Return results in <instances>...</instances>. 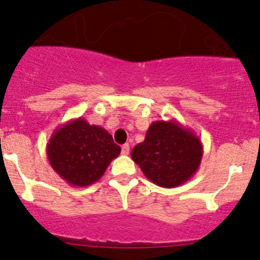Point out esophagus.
Segmentation results:
<instances>
[{"label": "esophagus", "mask_w": 260, "mask_h": 260, "mask_svg": "<svg viewBox=\"0 0 260 260\" xmlns=\"http://www.w3.org/2000/svg\"><path fill=\"white\" fill-rule=\"evenodd\" d=\"M121 154H123V155H128V154H129V145L124 144L121 146Z\"/></svg>", "instance_id": "esophagus-1"}]
</instances>
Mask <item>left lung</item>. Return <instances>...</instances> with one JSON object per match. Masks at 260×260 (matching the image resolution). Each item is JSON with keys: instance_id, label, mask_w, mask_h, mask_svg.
<instances>
[{"instance_id": "left-lung-1", "label": "left lung", "mask_w": 260, "mask_h": 260, "mask_svg": "<svg viewBox=\"0 0 260 260\" xmlns=\"http://www.w3.org/2000/svg\"><path fill=\"white\" fill-rule=\"evenodd\" d=\"M202 155L200 137L176 119L153 121L144 141L131 151L145 176L162 188H176L190 180Z\"/></svg>"}]
</instances>
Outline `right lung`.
I'll list each match as a JSON object with an SVG mask.
<instances>
[{
	"label": "right lung",
	"instance_id": "1",
	"mask_svg": "<svg viewBox=\"0 0 260 260\" xmlns=\"http://www.w3.org/2000/svg\"><path fill=\"white\" fill-rule=\"evenodd\" d=\"M120 146L105 128L78 118L59 125L46 145L51 168L72 186H89L104 176Z\"/></svg>",
	"mask_w": 260,
	"mask_h": 260
}]
</instances>
